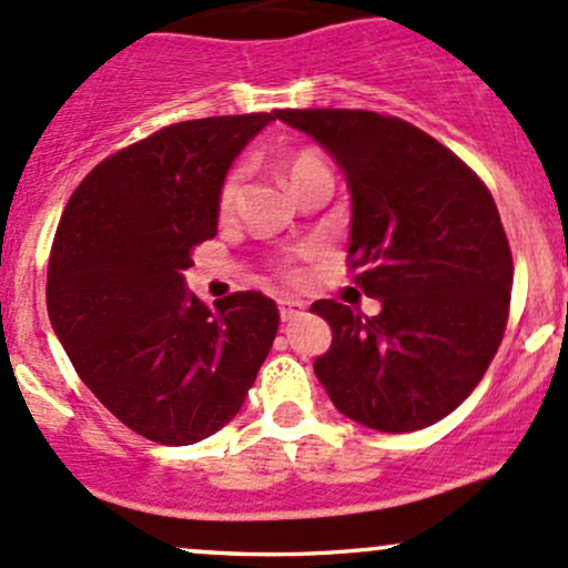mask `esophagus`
Masks as SVG:
<instances>
[{"instance_id":"esophagus-1","label":"esophagus","mask_w":568,"mask_h":568,"mask_svg":"<svg viewBox=\"0 0 568 568\" xmlns=\"http://www.w3.org/2000/svg\"><path fill=\"white\" fill-rule=\"evenodd\" d=\"M277 310H280V317H283V321H294V317L302 315L307 307H304V302H298V298H294V296H280Z\"/></svg>"}]
</instances>
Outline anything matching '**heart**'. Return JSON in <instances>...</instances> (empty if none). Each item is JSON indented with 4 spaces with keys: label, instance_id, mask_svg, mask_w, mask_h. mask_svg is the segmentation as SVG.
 <instances>
[{
    "label": "heart",
    "instance_id": "obj_1",
    "mask_svg": "<svg viewBox=\"0 0 568 568\" xmlns=\"http://www.w3.org/2000/svg\"><path fill=\"white\" fill-rule=\"evenodd\" d=\"M315 170H326V164H323V159L315 151H298L291 155V159H285L283 164V172L291 185L298 183L304 174ZM240 183H242V170H232L226 178H223L221 191H217V210H221V213H232L236 196H240ZM288 274H294V270H288Z\"/></svg>",
    "mask_w": 568,
    "mask_h": 568
}]
</instances>
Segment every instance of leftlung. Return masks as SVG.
Returning a JSON list of instances; mask_svg holds the SVG:
<instances>
[{
    "mask_svg": "<svg viewBox=\"0 0 568 568\" xmlns=\"http://www.w3.org/2000/svg\"><path fill=\"white\" fill-rule=\"evenodd\" d=\"M321 142L353 199L351 270L383 310L323 298L315 375L342 415L377 432L426 428L464 402L501 345L513 253L496 202L456 153L369 110H277Z\"/></svg>",
    "mask_w": 568,
    "mask_h": 568,
    "instance_id": "8db88e82",
    "label": "left lung"
}]
</instances>
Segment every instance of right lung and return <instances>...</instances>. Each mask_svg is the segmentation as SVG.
<instances>
[{"instance_id":"right-lung-1","label":"right lung","mask_w":568,"mask_h":568,"mask_svg":"<svg viewBox=\"0 0 568 568\" xmlns=\"http://www.w3.org/2000/svg\"><path fill=\"white\" fill-rule=\"evenodd\" d=\"M274 112L172 123L112 153L74 189L53 236L48 315L74 372L123 426L193 445L245 404L277 304L240 291L207 307L185 288L217 232V191Z\"/></svg>"}]
</instances>
